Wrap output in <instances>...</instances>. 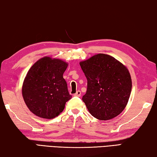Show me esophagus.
I'll return each instance as SVG.
<instances>
[{
    "instance_id": "esophagus-1",
    "label": "esophagus",
    "mask_w": 157,
    "mask_h": 157,
    "mask_svg": "<svg viewBox=\"0 0 157 157\" xmlns=\"http://www.w3.org/2000/svg\"><path fill=\"white\" fill-rule=\"evenodd\" d=\"M81 95V91H78L75 94H74V96L76 97H79Z\"/></svg>"
}]
</instances>
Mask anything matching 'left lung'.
I'll return each mask as SVG.
<instances>
[{"instance_id":"left-lung-1","label":"left lung","mask_w":157,"mask_h":157,"mask_svg":"<svg viewBox=\"0 0 157 157\" xmlns=\"http://www.w3.org/2000/svg\"><path fill=\"white\" fill-rule=\"evenodd\" d=\"M87 79L82 100L89 113L100 121L118 116L125 108L132 91V79L125 66L110 55H95L79 62Z\"/></svg>"}]
</instances>
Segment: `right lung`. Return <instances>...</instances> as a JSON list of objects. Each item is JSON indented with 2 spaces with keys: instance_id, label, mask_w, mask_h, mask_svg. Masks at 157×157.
Here are the masks:
<instances>
[{
  "instance_id": "add662e5",
  "label": "right lung",
  "mask_w": 157,
  "mask_h": 157,
  "mask_svg": "<svg viewBox=\"0 0 157 157\" xmlns=\"http://www.w3.org/2000/svg\"><path fill=\"white\" fill-rule=\"evenodd\" d=\"M68 63L44 57L32 66L23 81L22 95L25 105L36 116L52 119L64 109L72 98L63 74Z\"/></svg>"
}]
</instances>
